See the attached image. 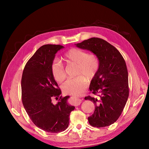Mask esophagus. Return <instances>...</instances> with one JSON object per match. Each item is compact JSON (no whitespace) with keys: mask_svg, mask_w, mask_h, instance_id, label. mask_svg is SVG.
I'll return each mask as SVG.
<instances>
[{"mask_svg":"<svg viewBox=\"0 0 149 149\" xmlns=\"http://www.w3.org/2000/svg\"><path fill=\"white\" fill-rule=\"evenodd\" d=\"M81 102H82V100H81V99L78 98L76 97H74V100H73V103L74 105L78 106V105L80 104Z\"/></svg>","mask_w":149,"mask_h":149,"instance_id":"obj_1","label":"esophagus"}]
</instances>
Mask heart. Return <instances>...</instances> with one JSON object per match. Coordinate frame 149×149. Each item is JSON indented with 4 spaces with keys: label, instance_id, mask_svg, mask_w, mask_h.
<instances>
[{
    "label": "heart",
    "instance_id": "b5f03b06",
    "mask_svg": "<svg viewBox=\"0 0 149 149\" xmlns=\"http://www.w3.org/2000/svg\"><path fill=\"white\" fill-rule=\"evenodd\" d=\"M63 60L68 65H76V74L78 75L67 79L62 85L63 91L72 95H81L87 88V79H93L100 69L98 57L94 53H88L83 49L73 48L65 53ZM51 71L56 81L61 83L65 79V68L58 60L53 61Z\"/></svg>",
    "mask_w": 149,
    "mask_h": 149
}]
</instances>
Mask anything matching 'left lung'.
I'll return each instance as SVG.
<instances>
[{
    "mask_svg": "<svg viewBox=\"0 0 149 149\" xmlns=\"http://www.w3.org/2000/svg\"><path fill=\"white\" fill-rule=\"evenodd\" d=\"M75 45L93 52L100 60V69L89 86L90 91L97 96L84 97L95 106L94 113L88 118L89 123L96 127L109 126L118 119L129 97L125 60L118 49L101 38L93 37Z\"/></svg>",
    "mask_w": 149,
    "mask_h": 149,
    "instance_id": "1",
    "label": "left lung"
}]
</instances>
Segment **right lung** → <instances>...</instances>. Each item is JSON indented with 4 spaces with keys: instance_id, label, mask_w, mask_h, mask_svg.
I'll list each match as a JSON object with an SVG mask.
<instances>
[{
    "instance_id": "add662e5",
    "label": "right lung",
    "mask_w": 149,
    "mask_h": 149,
    "mask_svg": "<svg viewBox=\"0 0 149 149\" xmlns=\"http://www.w3.org/2000/svg\"><path fill=\"white\" fill-rule=\"evenodd\" d=\"M60 45H45L39 48L26 63L22 78V100L25 109L34 124L50 133H58L68 127L69 116L74 106L67 102L70 96L60 97L61 91L53 78L51 65ZM60 97L54 105L52 98Z\"/></svg>"
}]
</instances>
